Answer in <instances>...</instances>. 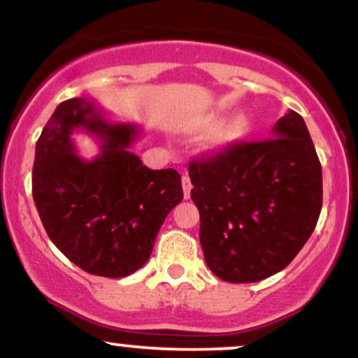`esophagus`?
I'll return each mask as SVG.
<instances>
[{
  "label": "esophagus",
  "instance_id": "esophagus-1",
  "mask_svg": "<svg viewBox=\"0 0 358 358\" xmlns=\"http://www.w3.org/2000/svg\"><path fill=\"white\" fill-rule=\"evenodd\" d=\"M191 189H192L191 179H189L187 176H182V191H184V199H189V197H191Z\"/></svg>",
  "mask_w": 358,
  "mask_h": 358
}]
</instances>
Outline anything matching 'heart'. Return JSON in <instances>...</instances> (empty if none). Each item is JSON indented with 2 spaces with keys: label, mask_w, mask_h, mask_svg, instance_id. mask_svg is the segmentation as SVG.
<instances>
[{
  "label": "heart",
  "mask_w": 358,
  "mask_h": 358,
  "mask_svg": "<svg viewBox=\"0 0 358 358\" xmlns=\"http://www.w3.org/2000/svg\"><path fill=\"white\" fill-rule=\"evenodd\" d=\"M192 129L199 132L210 131L206 139V148L209 151H224L245 138L250 129V119L245 113H234L220 121V114L213 113L201 117Z\"/></svg>",
  "instance_id": "heart-1"
}]
</instances>
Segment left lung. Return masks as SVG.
Instances as JSON below:
<instances>
[{"label": "left lung", "instance_id": "8db88e82", "mask_svg": "<svg viewBox=\"0 0 358 358\" xmlns=\"http://www.w3.org/2000/svg\"><path fill=\"white\" fill-rule=\"evenodd\" d=\"M207 267L232 284L259 282L289 266L322 209V167L295 111L271 139L239 143L189 164Z\"/></svg>", "mask_w": 358, "mask_h": 358}]
</instances>
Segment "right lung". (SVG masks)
Returning <instances> with one entry per match:
<instances>
[{
    "mask_svg": "<svg viewBox=\"0 0 358 358\" xmlns=\"http://www.w3.org/2000/svg\"><path fill=\"white\" fill-rule=\"evenodd\" d=\"M86 131L101 151L77 154L72 134ZM141 127L104 116L96 101L56 108L36 143L33 199L48 236L83 271L126 277L148 262L159 229L182 201L176 169H148L129 148Z\"/></svg>",
    "mask_w": 358,
    "mask_h": 358,
    "instance_id": "add662e5",
    "label": "right lung"
}]
</instances>
